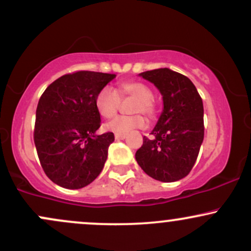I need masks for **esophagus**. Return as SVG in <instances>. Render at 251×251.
<instances>
[{"instance_id": "1", "label": "esophagus", "mask_w": 251, "mask_h": 251, "mask_svg": "<svg viewBox=\"0 0 251 251\" xmlns=\"http://www.w3.org/2000/svg\"><path fill=\"white\" fill-rule=\"evenodd\" d=\"M114 138H116V140H123V139H125V138H126V134H124V133H116V135H114Z\"/></svg>"}]
</instances>
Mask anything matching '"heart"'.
<instances>
[{
    "instance_id": "heart-1",
    "label": "heart",
    "mask_w": 251,
    "mask_h": 251,
    "mask_svg": "<svg viewBox=\"0 0 251 251\" xmlns=\"http://www.w3.org/2000/svg\"><path fill=\"white\" fill-rule=\"evenodd\" d=\"M120 98H133L128 105V111L132 113H143L152 117L155 112L153 93L151 88L140 81L120 82L117 91L111 87H103L98 92L96 97V107L99 114L105 119L113 118L120 106ZM146 126V120L142 114L118 117L106 124V129L114 133H128L132 129L143 128Z\"/></svg>"
}]
</instances>
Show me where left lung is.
I'll list each match as a JSON object with an SVG mask.
<instances>
[{"label":"left lung","instance_id":"left-lung-1","mask_svg":"<svg viewBox=\"0 0 251 251\" xmlns=\"http://www.w3.org/2000/svg\"><path fill=\"white\" fill-rule=\"evenodd\" d=\"M163 97V112L152 129V139L144 137L135 160L155 180L171 183L186 177L194 168L204 139V108L197 88L188 76L170 68L143 72Z\"/></svg>","mask_w":251,"mask_h":251}]
</instances>
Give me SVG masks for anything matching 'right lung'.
Listing matches in <instances>:
<instances>
[{
    "label": "right lung",
    "mask_w": 251,
    "mask_h": 251,
    "mask_svg": "<svg viewBox=\"0 0 251 251\" xmlns=\"http://www.w3.org/2000/svg\"><path fill=\"white\" fill-rule=\"evenodd\" d=\"M116 74L80 71L50 83L36 108L34 143L47 177L65 189H81L102 171L114 134H97L96 97Z\"/></svg>",
    "instance_id": "obj_1"
}]
</instances>
